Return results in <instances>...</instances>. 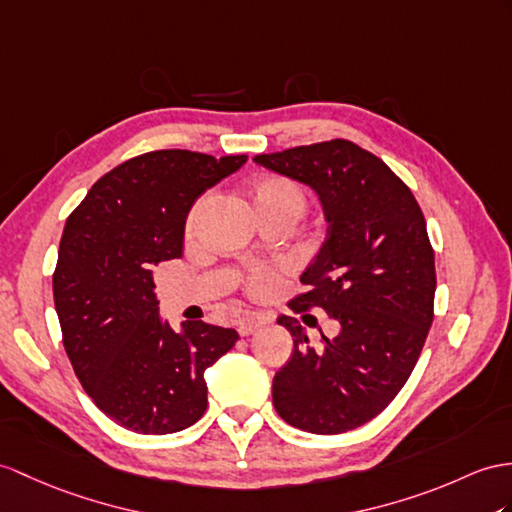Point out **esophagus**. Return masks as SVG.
I'll return each instance as SVG.
<instances>
[{
	"mask_svg": "<svg viewBox=\"0 0 512 512\" xmlns=\"http://www.w3.org/2000/svg\"><path fill=\"white\" fill-rule=\"evenodd\" d=\"M265 323H267L265 317H260V315H245V317L239 319V323H236V328H239V334H241V336H249V334H254L258 328H263Z\"/></svg>",
	"mask_w": 512,
	"mask_h": 512,
	"instance_id": "obj_1",
	"label": "esophagus"
}]
</instances>
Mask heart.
Returning a JSON list of instances; mask_svg holds the SVG:
<instances>
[{"mask_svg":"<svg viewBox=\"0 0 512 512\" xmlns=\"http://www.w3.org/2000/svg\"><path fill=\"white\" fill-rule=\"evenodd\" d=\"M245 195L252 204L254 213L260 217L267 215H284L289 219H299L306 208V193L295 180L278 176V173H267L258 176L245 184ZM204 206V197L193 204L189 217H186V228L193 230L199 210ZM280 273L271 267L252 269L247 276V291L254 297H265L278 289Z\"/></svg>","mask_w":512,"mask_h":512,"instance_id":"b5f03b06","label":"heart"}]
</instances>
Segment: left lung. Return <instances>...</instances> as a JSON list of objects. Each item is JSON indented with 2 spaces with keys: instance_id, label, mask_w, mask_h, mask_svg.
Segmentation results:
<instances>
[{
  "instance_id": "1",
  "label": "left lung",
  "mask_w": 512,
  "mask_h": 512,
  "mask_svg": "<svg viewBox=\"0 0 512 512\" xmlns=\"http://www.w3.org/2000/svg\"><path fill=\"white\" fill-rule=\"evenodd\" d=\"M254 162L319 195L328 236L289 308H323L341 323L315 350L295 317L278 319L293 336V356L273 378V406L299 430H354L402 391L430 332L436 271L426 219L408 186L352 141L291 147Z\"/></svg>"
}]
</instances>
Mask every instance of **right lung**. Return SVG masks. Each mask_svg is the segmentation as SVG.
<instances>
[{
	"instance_id": "1",
	"label": "right lung",
	"mask_w": 512,
	"mask_h": 512,
	"mask_svg": "<svg viewBox=\"0 0 512 512\" xmlns=\"http://www.w3.org/2000/svg\"><path fill=\"white\" fill-rule=\"evenodd\" d=\"M247 156L158 149L99 178L62 232L54 304L73 371L95 406L139 434L180 432L206 413L204 371L239 334L204 321L171 330L154 271L182 256L195 199Z\"/></svg>"
}]
</instances>
